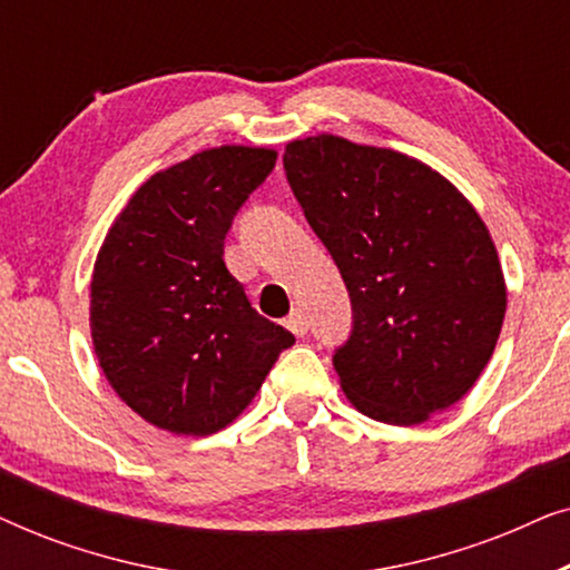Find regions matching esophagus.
<instances>
[{"label":"esophagus","mask_w":570,"mask_h":570,"mask_svg":"<svg viewBox=\"0 0 570 570\" xmlns=\"http://www.w3.org/2000/svg\"><path fill=\"white\" fill-rule=\"evenodd\" d=\"M285 326L291 330L295 337H303V334H308V322H306V314H303L301 308H295L291 316L285 318Z\"/></svg>","instance_id":"1"}]
</instances>
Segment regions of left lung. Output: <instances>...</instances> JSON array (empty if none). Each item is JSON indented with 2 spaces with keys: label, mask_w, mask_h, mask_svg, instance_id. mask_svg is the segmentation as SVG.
<instances>
[{
  "label": "left lung",
  "mask_w": 570,
  "mask_h": 570,
  "mask_svg": "<svg viewBox=\"0 0 570 570\" xmlns=\"http://www.w3.org/2000/svg\"><path fill=\"white\" fill-rule=\"evenodd\" d=\"M283 163L353 303V332L334 350L353 407L417 425L462 400L505 316L503 269L478 209L389 147L316 135L287 142Z\"/></svg>",
  "instance_id": "8db88e82"
}]
</instances>
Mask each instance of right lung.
Returning <instances> with one entry per match:
<instances>
[{
    "label": "right lung",
    "mask_w": 570,
    "mask_h": 570,
    "mask_svg": "<svg viewBox=\"0 0 570 570\" xmlns=\"http://www.w3.org/2000/svg\"><path fill=\"white\" fill-rule=\"evenodd\" d=\"M275 160L267 147H209L147 178L106 233L92 350L121 402L160 431H223L295 342L256 314L223 259L233 217Z\"/></svg>",
    "instance_id": "right-lung-1"
}]
</instances>
